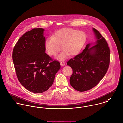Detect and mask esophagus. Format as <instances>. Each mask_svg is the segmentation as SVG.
<instances>
[{"instance_id": "34e87169", "label": "esophagus", "mask_w": 123, "mask_h": 123, "mask_svg": "<svg viewBox=\"0 0 123 123\" xmlns=\"http://www.w3.org/2000/svg\"><path fill=\"white\" fill-rule=\"evenodd\" d=\"M60 64H61V65L62 66H64L65 65V63L63 61H62V62H60Z\"/></svg>"}]
</instances>
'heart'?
<instances>
[{"label": "heart", "mask_w": 123, "mask_h": 123, "mask_svg": "<svg viewBox=\"0 0 123 123\" xmlns=\"http://www.w3.org/2000/svg\"><path fill=\"white\" fill-rule=\"evenodd\" d=\"M86 40L85 33L72 28H64L55 32L52 37L45 41V48L50 56H56L61 50L64 51L58 57L60 60L65 59L68 55L73 56L81 50Z\"/></svg>", "instance_id": "b5f03b06"}]
</instances>
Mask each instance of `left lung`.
<instances>
[{"mask_svg":"<svg viewBox=\"0 0 123 123\" xmlns=\"http://www.w3.org/2000/svg\"><path fill=\"white\" fill-rule=\"evenodd\" d=\"M96 39L93 44H88L82 53L67 62L73 69L71 86L84 92L95 87L106 74L110 63V49L100 32L92 29ZM95 45L91 47V44Z\"/></svg>","mask_w":123,"mask_h":123,"instance_id":"8db88e82","label":"left lung"}]
</instances>
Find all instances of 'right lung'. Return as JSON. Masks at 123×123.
I'll return each instance as SVG.
<instances>
[{
  "label": "right lung",
  "mask_w": 123,
  "mask_h": 123,
  "mask_svg": "<svg viewBox=\"0 0 123 123\" xmlns=\"http://www.w3.org/2000/svg\"><path fill=\"white\" fill-rule=\"evenodd\" d=\"M44 30L33 29L24 33L16 44L13 61L18 81L34 93H42L52 84L61 68L58 61L45 52Z\"/></svg>",
  "instance_id": "add662e5"
}]
</instances>
